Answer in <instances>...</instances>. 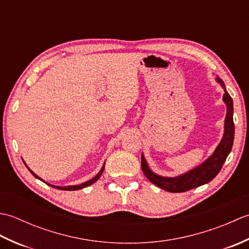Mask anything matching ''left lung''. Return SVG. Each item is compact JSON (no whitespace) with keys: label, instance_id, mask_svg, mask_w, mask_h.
Here are the masks:
<instances>
[{"label":"left lung","instance_id":"8db88e82","mask_svg":"<svg viewBox=\"0 0 249 249\" xmlns=\"http://www.w3.org/2000/svg\"><path fill=\"white\" fill-rule=\"evenodd\" d=\"M216 81L220 83L224 88L225 94L223 96L224 103L227 106V114L225 119V131L223 139L220 140L219 144L216 147L214 153L208 160L203 161L201 165L196 167L188 172L181 174L176 178H167L161 177L153 172L143 154L141 155V168L144 176L149 178V181L156 185L163 190L170 193H183L187 192L189 189L199 187L212 181V179L219 173L221 167L231 152L232 145L234 140V123H233V102L232 98L227 92L224 81L219 77L216 78Z\"/></svg>","mask_w":249,"mask_h":249}]
</instances>
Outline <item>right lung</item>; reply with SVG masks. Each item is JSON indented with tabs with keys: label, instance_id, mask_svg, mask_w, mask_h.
I'll list each match as a JSON object with an SVG mask.
<instances>
[{
	"label": "right lung",
	"instance_id": "right-lung-1",
	"mask_svg": "<svg viewBox=\"0 0 249 249\" xmlns=\"http://www.w3.org/2000/svg\"><path fill=\"white\" fill-rule=\"evenodd\" d=\"M24 165L26 166V163L24 162ZM28 167V166H26ZM28 169L30 170V172L33 174V176L36 178H38V179H40V181H43V182H45L43 178H40L38 176H36V174L31 170V169L28 167ZM104 169H105V163H104V166H103V168L100 169V171L96 174V176H95L93 178H91V179H89V181H87V182H84V183H82V184H80V185H71V186H55V185H51V184H49V183H47V182H45L46 184H48V185H50V186H52V187H54V188H57V189H61V190H78V189H81V188H84V187H87V186H89V185H92L93 183H95L97 181V179L100 178V176H102L103 174V172H104Z\"/></svg>",
	"mask_w": 249,
	"mask_h": 249
}]
</instances>
